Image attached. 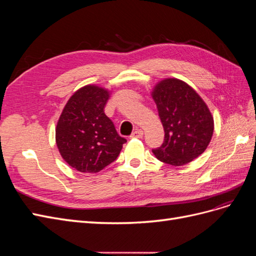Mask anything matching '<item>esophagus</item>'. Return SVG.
Wrapping results in <instances>:
<instances>
[{"label":"esophagus","instance_id":"esophagus-1","mask_svg":"<svg viewBox=\"0 0 256 256\" xmlns=\"http://www.w3.org/2000/svg\"><path fill=\"white\" fill-rule=\"evenodd\" d=\"M143 136V130H141V129H136L134 132L131 134V138H142Z\"/></svg>","mask_w":256,"mask_h":256}]
</instances>
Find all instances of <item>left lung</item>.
<instances>
[{"mask_svg": "<svg viewBox=\"0 0 256 256\" xmlns=\"http://www.w3.org/2000/svg\"><path fill=\"white\" fill-rule=\"evenodd\" d=\"M164 129V141L152 150L157 159L180 166L202 154L212 140L214 118L204 100L186 82L160 81L152 92Z\"/></svg>", "mask_w": 256, "mask_h": 256, "instance_id": "obj_1", "label": "left lung"}]
</instances>
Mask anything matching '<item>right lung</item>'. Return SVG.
I'll list each match as a JSON object with an SVG mask.
<instances>
[{"label": "right lung", "mask_w": 256, "mask_h": 256, "mask_svg": "<svg viewBox=\"0 0 256 256\" xmlns=\"http://www.w3.org/2000/svg\"><path fill=\"white\" fill-rule=\"evenodd\" d=\"M108 90L85 85L69 98L62 112L56 141L60 156L82 173H97L116 158L126 143L104 114Z\"/></svg>", "instance_id": "obj_1"}]
</instances>
